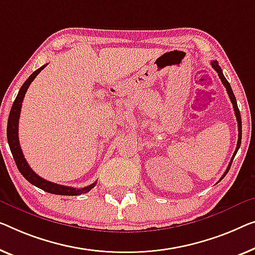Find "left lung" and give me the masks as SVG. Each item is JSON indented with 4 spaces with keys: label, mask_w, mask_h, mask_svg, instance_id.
Returning <instances> with one entry per match:
<instances>
[{
    "label": "left lung",
    "mask_w": 255,
    "mask_h": 255,
    "mask_svg": "<svg viewBox=\"0 0 255 255\" xmlns=\"http://www.w3.org/2000/svg\"><path fill=\"white\" fill-rule=\"evenodd\" d=\"M211 65H212V67L214 68V70H215L216 72H218V74H219V78L221 79V81H222V83H223V86L226 87V89H227V93H228V95H229V97H230V101H231V103H233L234 110H235V115H236V119H237V124H238V140H237V146H236V151L234 152V155H233V158H231V160H230V164H229V166H228L227 170H226L225 174H223L222 177H221V180H222V178L226 176V174H227L228 172H229V169H230V166H231V162H233L234 158H235V155H236L237 151H238V149H239V146H241V143H242V118H241V112H239V110H238V106H237V101H236V97H235V95H234V91H233V89H231V86H230V83L227 81V79L225 78V75H223V73H222V70H221V67L219 66V64H218V62H216V60H213V62H211Z\"/></svg>",
    "instance_id": "obj_1"
}]
</instances>
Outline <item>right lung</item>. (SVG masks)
<instances>
[{
  "instance_id": "right-lung-1",
  "label": "right lung",
  "mask_w": 255,
  "mask_h": 255,
  "mask_svg": "<svg viewBox=\"0 0 255 255\" xmlns=\"http://www.w3.org/2000/svg\"><path fill=\"white\" fill-rule=\"evenodd\" d=\"M48 64L41 66L37 68L36 71H34L32 74L29 75V78L24 82V85L21 86L20 90L17 95L16 100H14L12 108H11L9 119H7V127H6V136H7V143H9L11 153L13 155L14 162L18 167L19 172L21 173V175L24 176L26 180H27L29 183H32L35 187L42 189L43 191L54 193V195H62V196H78L82 195V193H86L90 191L95 185H96L97 182H94L93 184L88 185V187L85 188H72V187H66V185H60L57 183H52L50 181H47L42 178L41 176L37 175V174L34 172V170L30 168L29 165L26 161V159L22 154V151L20 149V145H19V138H18V123H19V116H20V110H21V103L22 100H24L26 91H27L28 87L34 79L36 78V75L40 73L43 68L47 66Z\"/></svg>"
}]
</instances>
